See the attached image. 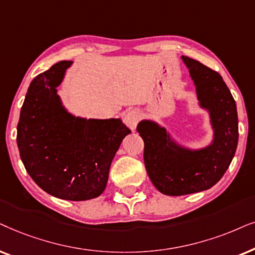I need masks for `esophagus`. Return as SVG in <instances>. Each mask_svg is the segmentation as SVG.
<instances>
[{
	"mask_svg": "<svg viewBox=\"0 0 255 255\" xmlns=\"http://www.w3.org/2000/svg\"><path fill=\"white\" fill-rule=\"evenodd\" d=\"M140 118H141L140 112L136 110H129L126 112L124 120H125V124L127 125L130 129L134 130L135 128H136L138 121H140Z\"/></svg>",
	"mask_w": 255,
	"mask_h": 255,
	"instance_id": "obj_1",
	"label": "esophagus"
}]
</instances>
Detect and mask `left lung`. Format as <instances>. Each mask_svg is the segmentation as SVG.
<instances>
[{
  "mask_svg": "<svg viewBox=\"0 0 255 255\" xmlns=\"http://www.w3.org/2000/svg\"><path fill=\"white\" fill-rule=\"evenodd\" d=\"M196 87L198 105L208 112L212 140L199 149L175 140L167 128L152 120L138 122L144 141V164L159 192L183 196L212 188L229 169L238 145L237 105L222 76L195 59L182 57Z\"/></svg>",
  "mask_w": 255,
  "mask_h": 255,
  "instance_id": "obj_1",
  "label": "left lung"
}]
</instances>
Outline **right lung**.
I'll list each match as a JSON object with an SVG mask.
<instances>
[{
	"instance_id": "add662e5",
	"label": "right lung",
	"mask_w": 255,
	"mask_h": 255,
	"mask_svg": "<svg viewBox=\"0 0 255 255\" xmlns=\"http://www.w3.org/2000/svg\"><path fill=\"white\" fill-rule=\"evenodd\" d=\"M72 63L54 64L31 81L17 125V145L40 189L78 202L104 192L112 161L131 130L121 119H86L66 110L57 87Z\"/></svg>"
}]
</instances>
